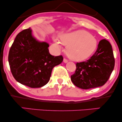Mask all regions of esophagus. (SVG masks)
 Segmentation results:
<instances>
[{"label": "esophagus", "instance_id": "obj_1", "mask_svg": "<svg viewBox=\"0 0 122 122\" xmlns=\"http://www.w3.org/2000/svg\"><path fill=\"white\" fill-rule=\"evenodd\" d=\"M63 61H64L65 63H66L68 62V60L66 59V58H64V59H63Z\"/></svg>", "mask_w": 122, "mask_h": 122}]
</instances>
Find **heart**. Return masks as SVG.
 <instances>
[{"label": "heart", "instance_id": "b5f03b06", "mask_svg": "<svg viewBox=\"0 0 122 122\" xmlns=\"http://www.w3.org/2000/svg\"><path fill=\"white\" fill-rule=\"evenodd\" d=\"M60 38L61 43L66 46V55L74 61H81L88 59L97 48V39L84 30L66 33L61 36ZM54 41L61 48V43L59 41L54 39Z\"/></svg>", "mask_w": 122, "mask_h": 122}]
</instances>
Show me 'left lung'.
<instances>
[{
    "label": "left lung",
    "mask_w": 122,
    "mask_h": 122,
    "mask_svg": "<svg viewBox=\"0 0 122 122\" xmlns=\"http://www.w3.org/2000/svg\"><path fill=\"white\" fill-rule=\"evenodd\" d=\"M114 64L111 44L106 39H102L91 58L76 63V71L71 76V81L75 86L83 89L102 86L109 79Z\"/></svg>",
    "instance_id": "left-lung-1"
}]
</instances>
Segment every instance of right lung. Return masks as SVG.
Wrapping results in <instances>:
<instances>
[{
    "label": "right lung",
    "mask_w": 122,
    "mask_h": 122,
    "mask_svg": "<svg viewBox=\"0 0 122 122\" xmlns=\"http://www.w3.org/2000/svg\"><path fill=\"white\" fill-rule=\"evenodd\" d=\"M49 46L46 42L36 41L30 28L16 36L8 56L11 72L16 81L30 88L47 84L53 68L63 60L62 56H51Z\"/></svg>",
    "instance_id": "add662e5"
}]
</instances>
